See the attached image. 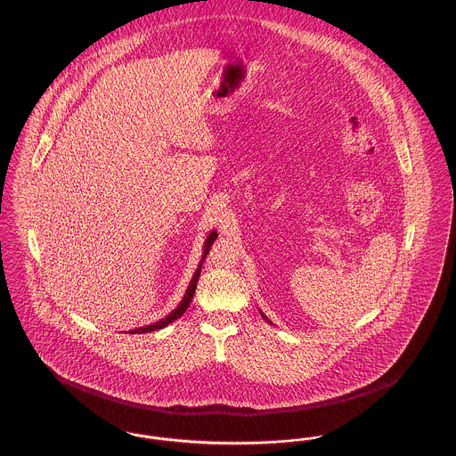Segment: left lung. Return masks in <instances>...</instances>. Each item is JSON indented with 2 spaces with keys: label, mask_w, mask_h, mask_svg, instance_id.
Wrapping results in <instances>:
<instances>
[{
  "label": "left lung",
  "mask_w": 456,
  "mask_h": 456,
  "mask_svg": "<svg viewBox=\"0 0 456 456\" xmlns=\"http://www.w3.org/2000/svg\"><path fill=\"white\" fill-rule=\"evenodd\" d=\"M261 313V311H260ZM261 316H263V320H266V322H268V323H272V322H270V320H268V318H266V316H265V314H263V313H261Z\"/></svg>",
  "instance_id": "left-lung-1"
}]
</instances>
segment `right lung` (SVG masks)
<instances>
[{
	"label": "right lung",
	"mask_w": 456,
	"mask_h": 456,
	"mask_svg": "<svg viewBox=\"0 0 456 456\" xmlns=\"http://www.w3.org/2000/svg\"><path fill=\"white\" fill-rule=\"evenodd\" d=\"M217 231H212L210 234H208V238L205 239V242H203V253H201V260L198 263V268H196L195 275H193V279H191V282L188 285V289H186V294H184V297H183V301L177 304V307L173 309L166 318H162V320H159V322H155V323H151V325L140 326V328H134V330H131L128 333H149V331H155V330H162V328H166L167 325H171L173 322H175L177 318H181L183 314H184V311L188 309V305L191 303V299H193V294H195L196 290V283H198V279H200V272H201V265H203V261L207 258V255H208V251H210V246L214 244V240L217 239Z\"/></svg>",
	"instance_id": "add662e5"
}]
</instances>
